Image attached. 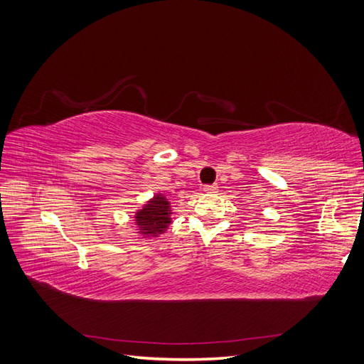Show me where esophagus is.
Masks as SVG:
<instances>
[{
    "instance_id": "1",
    "label": "esophagus",
    "mask_w": 364,
    "mask_h": 364,
    "mask_svg": "<svg viewBox=\"0 0 364 364\" xmlns=\"http://www.w3.org/2000/svg\"><path fill=\"white\" fill-rule=\"evenodd\" d=\"M203 191L208 193V194L217 193V185H205V186H203Z\"/></svg>"
}]
</instances>
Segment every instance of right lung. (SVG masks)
<instances>
[{"label":"right lung","mask_w":364,"mask_h":364,"mask_svg":"<svg viewBox=\"0 0 364 364\" xmlns=\"http://www.w3.org/2000/svg\"><path fill=\"white\" fill-rule=\"evenodd\" d=\"M170 214L167 199H164L162 196H156L146 208L141 209L135 218L142 234L156 237L170 225Z\"/></svg>","instance_id":"1"}]
</instances>
